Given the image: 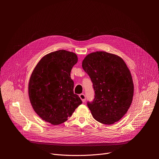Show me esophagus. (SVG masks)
I'll list each match as a JSON object with an SVG mask.
<instances>
[{
  "mask_svg": "<svg viewBox=\"0 0 159 159\" xmlns=\"http://www.w3.org/2000/svg\"><path fill=\"white\" fill-rule=\"evenodd\" d=\"M79 97H80V98L81 99V100L83 102H85V96L84 94H80L79 95Z\"/></svg>",
  "mask_w": 159,
  "mask_h": 159,
  "instance_id": "esophagus-1",
  "label": "esophagus"
}]
</instances>
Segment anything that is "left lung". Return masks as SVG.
Returning <instances> with one entry per match:
<instances>
[{"label": "left lung", "mask_w": 159, "mask_h": 159, "mask_svg": "<svg viewBox=\"0 0 159 159\" xmlns=\"http://www.w3.org/2000/svg\"><path fill=\"white\" fill-rule=\"evenodd\" d=\"M82 66L95 90L93 102L87 103L93 118L105 125L120 120L131 106L134 93L131 72L124 60L99 51L87 55Z\"/></svg>", "instance_id": "left-lung-1"}]
</instances>
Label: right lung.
Masks as SVG:
<instances>
[{
  "instance_id": "add662e5",
  "label": "right lung",
  "mask_w": 159,
  "mask_h": 159,
  "mask_svg": "<svg viewBox=\"0 0 159 159\" xmlns=\"http://www.w3.org/2000/svg\"><path fill=\"white\" fill-rule=\"evenodd\" d=\"M77 61L74 52L60 50L44 55L36 65L30 79L28 94L34 111L43 121L60 125L82 104L74 93L70 77Z\"/></svg>"
}]
</instances>
